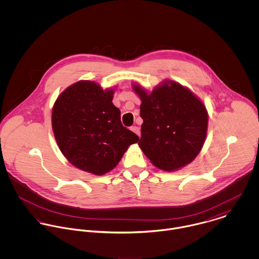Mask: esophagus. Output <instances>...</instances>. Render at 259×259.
<instances>
[{"label":"esophagus","instance_id":"1","mask_svg":"<svg viewBox=\"0 0 259 259\" xmlns=\"http://www.w3.org/2000/svg\"><path fill=\"white\" fill-rule=\"evenodd\" d=\"M131 130H132L135 134H137L139 137H141V133H140V128H139V126L134 125V126H132V127H131Z\"/></svg>","mask_w":259,"mask_h":259}]
</instances>
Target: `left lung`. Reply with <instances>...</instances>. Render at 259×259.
I'll return each instance as SVG.
<instances>
[{"label":"left lung","instance_id":"obj_1","mask_svg":"<svg viewBox=\"0 0 259 259\" xmlns=\"http://www.w3.org/2000/svg\"><path fill=\"white\" fill-rule=\"evenodd\" d=\"M142 138L139 145L158 168L171 171L191 162L204 144L207 112L203 104L176 81L156 87L150 95L139 85Z\"/></svg>","mask_w":259,"mask_h":259}]
</instances>
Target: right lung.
Listing matches in <instances>:
<instances>
[{
    "instance_id": "1",
    "label": "right lung",
    "mask_w": 259,
    "mask_h": 259,
    "mask_svg": "<svg viewBox=\"0 0 259 259\" xmlns=\"http://www.w3.org/2000/svg\"><path fill=\"white\" fill-rule=\"evenodd\" d=\"M113 92L80 80L58 98L52 112L57 144L77 168L102 176L119 162L140 138L121 124L120 111L112 104Z\"/></svg>"
}]
</instances>
